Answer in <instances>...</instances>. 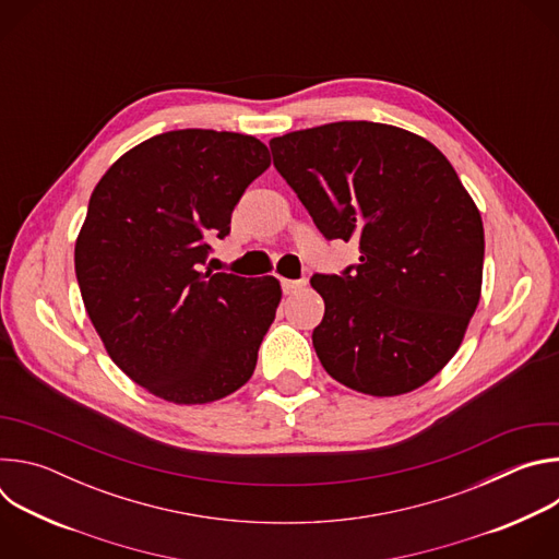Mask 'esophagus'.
<instances>
[{
	"label": "esophagus",
	"mask_w": 559,
	"mask_h": 559,
	"mask_svg": "<svg viewBox=\"0 0 559 559\" xmlns=\"http://www.w3.org/2000/svg\"><path fill=\"white\" fill-rule=\"evenodd\" d=\"M281 287H283V292H285V294H294V292H298L300 287H305V281H302V278H300V281L283 278V281H281Z\"/></svg>",
	"instance_id": "1"
}]
</instances>
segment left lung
I'll return each mask as SVG.
<instances>
[{
    "instance_id": "8db88e82",
    "label": "left lung",
    "mask_w": 559,
    "mask_h": 559,
    "mask_svg": "<svg viewBox=\"0 0 559 559\" xmlns=\"http://www.w3.org/2000/svg\"><path fill=\"white\" fill-rule=\"evenodd\" d=\"M274 168L328 241H358L360 261L313 274L325 300L318 360L369 395H401L457 352L480 300L485 229L447 156L373 121H338L270 141Z\"/></svg>"
}]
</instances>
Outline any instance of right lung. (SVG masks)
I'll return each mask as SVG.
<instances>
[{
  "instance_id": "obj_1",
  "label": "right lung",
  "mask_w": 559,
  "mask_h": 559,
  "mask_svg": "<svg viewBox=\"0 0 559 559\" xmlns=\"http://www.w3.org/2000/svg\"><path fill=\"white\" fill-rule=\"evenodd\" d=\"M267 168L250 134L173 130L126 152L91 197L74 246L86 311L115 365L168 403L218 401L254 373L278 281L201 267Z\"/></svg>"
}]
</instances>
